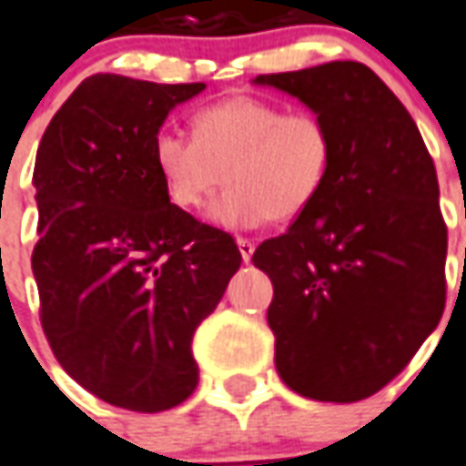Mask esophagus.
Listing matches in <instances>:
<instances>
[{"mask_svg": "<svg viewBox=\"0 0 466 466\" xmlns=\"http://www.w3.org/2000/svg\"><path fill=\"white\" fill-rule=\"evenodd\" d=\"M236 243H238V250H240V256H243V260L248 263L250 256H253V250H256V243L248 238H238Z\"/></svg>", "mask_w": 466, "mask_h": 466, "instance_id": "obj_1", "label": "esophagus"}]
</instances>
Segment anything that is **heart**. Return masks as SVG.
Wrapping results in <instances>:
<instances>
[{
    "label": "heart",
    "mask_w": 466,
    "mask_h": 466,
    "mask_svg": "<svg viewBox=\"0 0 466 466\" xmlns=\"http://www.w3.org/2000/svg\"><path fill=\"white\" fill-rule=\"evenodd\" d=\"M333 153L323 117L248 95L200 107L193 137L163 127L153 140L155 167L175 206L200 208L228 180L210 218L236 230L309 210L331 175Z\"/></svg>",
    "instance_id": "b5f03b06"
}]
</instances>
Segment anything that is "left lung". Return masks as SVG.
Listing matches in <instances>:
<instances>
[{"label":"left lung","mask_w":466,"mask_h":466,"mask_svg":"<svg viewBox=\"0 0 466 466\" xmlns=\"http://www.w3.org/2000/svg\"><path fill=\"white\" fill-rule=\"evenodd\" d=\"M331 127V175L291 228L260 243L276 369L319 401L376 394L437 329L447 226L417 122L361 62L258 75Z\"/></svg>","instance_id":"left-lung-1"}]
</instances>
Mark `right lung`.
<instances>
[{
  "mask_svg": "<svg viewBox=\"0 0 466 466\" xmlns=\"http://www.w3.org/2000/svg\"><path fill=\"white\" fill-rule=\"evenodd\" d=\"M203 90L92 75L47 125L32 177L49 346L90 394L145 414L196 391L193 333L240 268L233 236L170 203L155 167L167 112Z\"/></svg>",
  "mask_w": 466,
  "mask_h": 466,
  "instance_id": "add662e5",
  "label": "right lung"
}]
</instances>
